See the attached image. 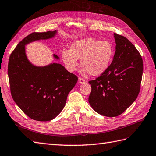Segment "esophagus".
Segmentation results:
<instances>
[{"mask_svg": "<svg viewBox=\"0 0 156 156\" xmlns=\"http://www.w3.org/2000/svg\"><path fill=\"white\" fill-rule=\"evenodd\" d=\"M78 82L80 83V84H84V83L86 82V80L84 78H82L80 77L78 78Z\"/></svg>", "mask_w": 156, "mask_h": 156, "instance_id": "1", "label": "esophagus"}]
</instances>
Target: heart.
I'll return each instance as SVG.
<instances>
[{
	"label": "heart",
	"instance_id": "1",
	"mask_svg": "<svg viewBox=\"0 0 156 156\" xmlns=\"http://www.w3.org/2000/svg\"><path fill=\"white\" fill-rule=\"evenodd\" d=\"M114 46L109 41H100L95 38H85L74 41L70 50H63L61 58L66 69L74 72L80 59L82 73L100 76L107 70L113 60Z\"/></svg>",
	"mask_w": 156,
	"mask_h": 156
}]
</instances>
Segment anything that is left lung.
<instances>
[{"mask_svg": "<svg viewBox=\"0 0 156 156\" xmlns=\"http://www.w3.org/2000/svg\"><path fill=\"white\" fill-rule=\"evenodd\" d=\"M115 52L107 70L89 81L90 106L100 115L115 117L122 114L139 94L143 60L136 47L123 36L114 34Z\"/></svg>", "mask_w": 156, "mask_h": 156, "instance_id": "8db88e82", "label": "left lung"}]
</instances>
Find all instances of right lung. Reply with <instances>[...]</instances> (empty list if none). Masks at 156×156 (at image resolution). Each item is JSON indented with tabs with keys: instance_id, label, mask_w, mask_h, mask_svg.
I'll return each instance as SVG.
<instances>
[{
	"instance_id": "1",
	"label": "right lung",
	"mask_w": 156,
	"mask_h": 156,
	"mask_svg": "<svg viewBox=\"0 0 156 156\" xmlns=\"http://www.w3.org/2000/svg\"><path fill=\"white\" fill-rule=\"evenodd\" d=\"M56 33V30L31 33L18 44L9 58L8 75L12 98L25 114L37 121L47 122L56 118L78 81L76 76L60 64L37 66L27 58L25 46L52 38ZM53 56L59 59L56 54Z\"/></svg>"
}]
</instances>
